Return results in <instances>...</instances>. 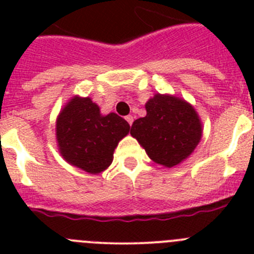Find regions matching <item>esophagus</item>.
<instances>
[{
  "instance_id": "1",
  "label": "esophagus",
  "mask_w": 254,
  "mask_h": 254,
  "mask_svg": "<svg viewBox=\"0 0 254 254\" xmlns=\"http://www.w3.org/2000/svg\"><path fill=\"white\" fill-rule=\"evenodd\" d=\"M126 121H127V122H128V125L131 126L132 122H133V117H132V116H127V117H126Z\"/></svg>"
}]
</instances>
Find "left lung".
Here are the masks:
<instances>
[{
    "label": "left lung",
    "instance_id": "left-lung-1",
    "mask_svg": "<svg viewBox=\"0 0 254 254\" xmlns=\"http://www.w3.org/2000/svg\"><path fill=\"white\" fill-rule=\"evenodd\" d=\"M145 108L146 116L132 123V137L159 165H179L194 151L202 137L198 113L193 105L170 94H155Z\"/></svg>",
    "mask_w": 254,
    "mask_h": 254
}]
</instances>
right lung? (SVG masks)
<instances>
[{
    "label": "right lung",
    "instance_id": "1",
    "mask_svg": "<svg viewBox=\"0 0 254 254\" xmlns=\"http://www.w3.org/2000/svg\"><path fill=\"white\" fill-rule=\"evenodd\" d=\"M129 132V125L116 113H100L91 98L72 96L56 121V140L61 156L90 174L104 172L113 161L118 142Z\"/></svg>",
    "mask_w": 254,
    "mask_h": 254
}]
</instances>
